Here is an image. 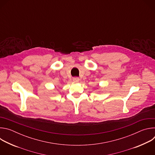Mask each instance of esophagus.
Masks as SVG:
<instances>
[{
	"instance_id": "esophagus-1",
	"label": "esophagus",
	"mask_w": 155,
	"mask_h": 155,
	"mask_svg": "<svg viewBox=\"0 0 155 155\" xmlns=\"http://www.w3.org/2000/svg\"><path fill=\"white\" fill-rule=\"evenodd\" d=\"M79 80H80V79H79L78 77H74V78H73V81H74L78 82V81H79Z\"/></svg>"
}]
</instances>
